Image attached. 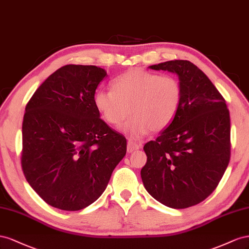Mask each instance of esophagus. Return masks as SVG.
Segmentation results:
<instances>
[{
  "label": "esophagus",
  "mask_w": 249,
  "mask_h": 249,
  "mask_svg": "<svg viewBox=\"0 0 249 249\" xmlns=\"http://www.w3.org/2000/svg\"><path fill=\"white\" fill-rule=\"evenodd\" d=\"M141 148H142V145L134 143V142L128 141V143H127V152H128V153H131V152L136 151V150H138V149H141Z\"/></svg>",
  "instance_id": "obj_1"
}]
</instances>
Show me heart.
<instances>
[{
  "label": "heart",
  "instance_id": "heart-1",
  "mask_svg": "<svg viewBox=\"0 0 249 249\" xmlns=\"http://www.w3.org/2000/svg\"><path fill=\"white\" fill-rule=\"evenodd\" d=\"M112 89L98 90L94 102L102 119L118 127L133 140H140L151 131L166 129L181 107L182 89L172 76H161L133 69L113 79Z\"/></svg>",
  "mask_w": 249,
  "mask_h": 249
}]
</instances>
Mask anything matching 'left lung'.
I'll list each match as a JSON object with an SVG mask.
<instances>
[{
    "label": "left lung",
    "mask_w": 249,
    "mask_h": 249,
    "mask_svg": "<svg viewBox=\"0 0 249 249\" xmlns=\"http://www.w3.org/2000/svg\"><path fill=\"white\" fill-rule=\"evenodd\" d=\"M149 69L177 75L182 103L171 125L145 144L142 180L166 207H193L213 193L229 166L230 111L215 85L191 61L171 60Z\"/></svg>",
    "instance_id": "8db88e82"
}]
</instances>
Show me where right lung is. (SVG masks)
<instances>
[{
    "label": "right lung",
    "instance_id": "add662e5",
    "mask_svg": "<svg viewBox=\"0 0 249 249\" xmlns=\"http://www.w3.org/2000/svg\"><path fill=\"white\" fill-rule=\"evenodd\" d=\"M107 73L96 66L68 65L41 83L23 121L22 168L41 199L79 211L105 191L126 154V139L100 119L94 98Z\"/></svg>",
    "mask_w": 249,
    "mask_h": 249
}]
</instances>
